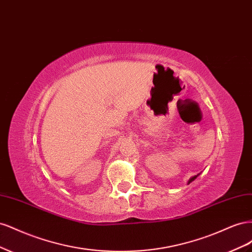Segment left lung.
<instances>
[{
    "label": "left lung",
    "mask_w": 252,
    "mask_h": 252,
    "mask_svg": "<svg viewBox=\"0 0 252 252\" xmlns=\"http://www.w3.org/2000/svg\"><path fill=\"white\" fill-rule=\"evenodd\" d=\"M197 175H199V174H196V175H194V177H192V178H191V179H190V180H189V181H188V184H190V183H191V182H192V181H194V180H195V179H196V177H197Z\"/></svg>",
    "instance_id": "left-lung-1"
}]
</instances>
